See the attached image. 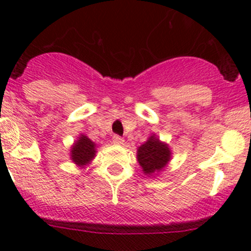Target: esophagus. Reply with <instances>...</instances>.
<instances>
[{
	"label": "esophagus",
	"mask_w": 251,
	"mask_h": 251,
	"mask_svg": "<svg viewBox=\"0 0 251 251\" xmlns=\"http://www.w3.org/2000/svg\"><path fill=\"white\" fill-rule=\"evenodd\" d=\"M112 141L115 144H117V145H122V144L125 143V139H123L122 136H120V135H117V134H116V135L112 136Z\"/></svg>",
	"instance_id": "1"
}]
</instances>
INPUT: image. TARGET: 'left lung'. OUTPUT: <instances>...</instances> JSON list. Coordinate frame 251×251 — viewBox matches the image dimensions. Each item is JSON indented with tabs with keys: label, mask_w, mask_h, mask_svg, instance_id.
Wrapping results in <instances>:
<instances>
[{
	"label": "left lung",
	"mask_w": 251,
	"mask_h": 251,
	"mask_svg": "<svg viewBox=\"0 0 251 251\" xmlns=\"http://www.w3.org/2000/svg\"><path fill=\"white\" fill-rule=\"evenodd\" d=\"M170 155L167 145L161 143L155 136L149 138V140L138 149V161L145 175H152L162 170L170 161Z\"/></svg>",
	"instance_id": "1"
}]
</instances>
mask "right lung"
Here are the masks:
<instances>
[{
    "mask_svg": "<svg viewBox=\"0 0 251 251\" xmlns=\"http://www.w3.org/2000/svg\"><path fill=\"white\" fill-rule=\"evenodd\" d=\"M95 156V144L86 136L81 135L72 148V160L76 165H86Z\"/></svg>",
    "mask_w": 251,
    "mask_h": 251,
    "instance_id": "add662e5",
    "label": "right lung"
}]
</instances>
